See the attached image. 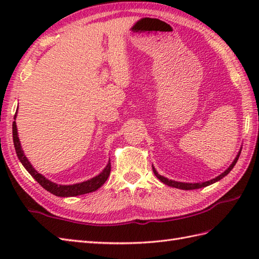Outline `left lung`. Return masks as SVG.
<instances>
[{
  "label": "left lung",
  "mask_w": 259,
  "mask_h": 259,
  "mask_svg": "<svg viewBox=\"0 0 259 259\" xmlns=\"http://www.w3.org/2000/svg\"><path fill=\"white\" fill-rule=\"evenodd\" d=\"M240 151L241 150H239V152L237 153V156H236V158L234 159V161L232 162V164H230V166L225 170V171L223 172V174H221L219 176H217L216 178H213V179H210V180H208V181H203V183H180V181H176V180H171V179H168V178H166V177H163V176H160L158 174V171L157 170L155 169V167L152 166V170H153V174L156 175V177L161 181V183H163L164 185H167V186H169V187H174V188H178V189H183V190H191V189H199V188H202V187H207V186H209V185H212V184H214V183H217V181H219L221 179H223L225 176H227L229 172H230V170H232L233 168H234V166L236 164V162H237V160H238V158H239V155H240Z\"/></svg>",
  "instance_id": "8db88e82"
}]
</instances>
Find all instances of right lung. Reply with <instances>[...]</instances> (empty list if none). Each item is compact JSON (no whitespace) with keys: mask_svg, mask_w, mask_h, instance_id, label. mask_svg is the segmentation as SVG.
Returning a JSON list of instances; mask_svg holds the SVG:
<instances>
[{"mask_svg":"<svg viewBox=\"0 0 259 259\" xmlns=\"http://www.w3.org/2000/svg\"><path fill=\"white\" fill-rule=\"evenodd\" d=\"M16 113L14 115V119L16 118ZM12 130H13L14 148H15L16 156H18L19 160L21 161L22 164H23V167L27 170V171H29V174L32 176V177L34 178L46 190L51 192V194L56 195L58 197H73V196L89 194V192L98 190L107 181L109 175H110V171H111V163H110V161L108 162L106 168H104L100 174L89 180L82 181V183L73 184V185H58L56 183H52L51 180L47 179L45 176L38 174L36 170L33 168L31 162L27 160V158L24 155V151L22 150L20 139L18 136V128H16L15 121L12 124Z\"/></svg>","mask_w":259,"mask_h":259,"instance_id":"1","label":"right lung"}]
</instances>
